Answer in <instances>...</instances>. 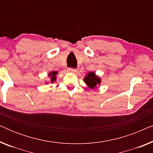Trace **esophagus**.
I'll list each match as a JSON object with an SVG mask.
<instances>
[{"instance_id":"esophagus-1","label":"esophagus","mask_w":153,"mask_h":153,"mask_svg":"<svg viewBox=\"0 0 153 153\" xmlns=\"http://www.w3.org/2000/svg\"><path fill=\"white\" fill-rule=\"evenodd\" d=\"M68 72H72V73H75L76 72V69H74V68H68Z\"/></svg>"}]
</instances>
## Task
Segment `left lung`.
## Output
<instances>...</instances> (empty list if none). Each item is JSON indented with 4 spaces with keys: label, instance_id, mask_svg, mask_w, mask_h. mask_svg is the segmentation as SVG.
Wrapping results in <instances>:
<instances>
[{
    "label": "left lung",
    "instance_id": "obj_1",
    "mask_svg": "<svg viewBox=\"0 0 153 153\" xmlns=\"http://www.w3.org/2000/svg\"><path fill=\"white\" fill-rule=\"evenodd\" d=\"M84 81L91 88H94L97 85H100L101 80L97 76H96L95 73L89 72L86 76L84 77Z\"/></svg>",
    "mask_w": 153,
    "mask_h": 153
}]
</instances>
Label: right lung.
I'll list each match as a JSON object with an SVG mask.
<instances>
[{"label":"right lung","mask_w":153,"mask_h":153,"mask_svg":"<svg viewBox=\"0 0 153 153\" xmlns=\"http://www.w3.org/2000/svg\"><path fill=\"white\" fill-rule=\"evenodd\" d=\"M57 74H58V72H52L49 73V76L51 77V82H53V81H56V75Z\"/></svg>","instance_id":"right-lung-1"}]
</instances>
